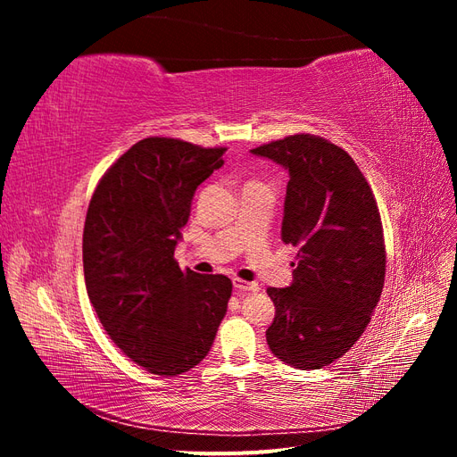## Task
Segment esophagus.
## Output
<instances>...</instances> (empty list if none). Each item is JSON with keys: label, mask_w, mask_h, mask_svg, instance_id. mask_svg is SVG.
Masks as SVG:
<instances>
[{"label": "esophagus", "mask_w": 457, "mask_h": 457, "mask_svg": "<svg viewBox=\"0 0 457 457\" xmlns=\"http://www.w3.org/2000/svg\"><path fill=\"white\" fill-rule=\"evenodd\" d=\"M232 284H234V287H237L242 295L244 294H250V292H257V289H259V284H255V282H244L240 278H232Z\"/></svg>", "instance_id": "34e87169"}]
</instances>
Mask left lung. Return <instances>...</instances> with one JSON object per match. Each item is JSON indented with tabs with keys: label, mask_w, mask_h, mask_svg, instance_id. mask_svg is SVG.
Returning <instances> with one entry per match:
<instances>
[{
	"label": "left lung",
	"mask_w": 457,
	"mask_h": 457,
	"mask_svg": "<svg viewBox=\"0 0 457 457\" xmlns=\"http://www.w3.org/2000/svg\"><path fill=\"white\" fill-rule=\"evenodd\" d=\"M252 154L287 171L282 240L299 247L292 284L267 289L276 309L267 343L282 362L318 370L353 347L379 301V210L354 160L320 137L292 135Z\"/></svg>",
	"instance_id": "8db88e82"
}]
</instances>
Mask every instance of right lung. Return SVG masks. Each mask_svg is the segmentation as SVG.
<instances>
[{
    "label": "right lung",
    "instance_id": "1",
    "mask_svg": "<svg viewBox=\"0 0 457 457\" xmlns=\"http://www.w3.org/2000/svg\"><path fill=\"white\" fill-rule=\"evenodd\" d=\"M225 150L148 137L104 173L89 204V301L123 354L156 376L198 366L227 314V276L183 272L173 259L195 192L225 163Z\"/></svg>",
    "mask_w": 457,
    "mask_h": 457
}]
</instances>
